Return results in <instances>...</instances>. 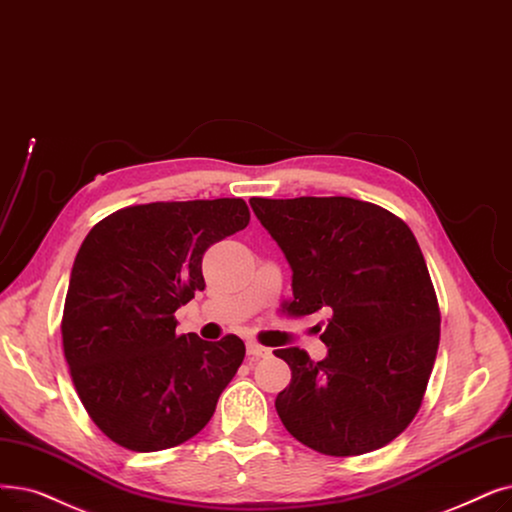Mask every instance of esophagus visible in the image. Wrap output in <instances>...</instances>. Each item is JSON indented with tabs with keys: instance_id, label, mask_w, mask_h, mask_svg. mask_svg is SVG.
I'll return each mask as SVG.
<instances>
[{
	"instance_id": "obj_1",
	"label": "esophagus",
	"mask_w": 512,
	"mask_h": 512,
	"mask_svg": "<svg viewBox=\"0 0 512 512\" xmlns=\"http://www.w3.org/2000/svg\"><path fill=\"white\" fill-rule=\"evenodd\" d=\"M247 353L251 355V358L259 360V358H268V355H270L272 351H270L268 347L259 345V343H253V341H249V343H247Z\"/></svg>"
}]
</instances>
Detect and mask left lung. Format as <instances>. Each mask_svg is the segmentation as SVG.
Returning <instances> with one entry per match:
<instances>
[{"label": "left lung", "mask_w": 512, "mask_h": 512, "mask_svg": "<svg viewBox=\"0 0 512 512\" xmlns=\"http://www.w3.org/2000/svg\"><path fill=\"white\" fill-rule=\"evenodd\" d=\"M249 203L293 270L286 309L328 316L322 362L299 347L274 351L291 368L276 397L282 425L328 456L387 446L416 416L439 347L437 297L412 230L347 196Z\"/></svg>", "instance_id": "left-lung-1"}]
</instances>
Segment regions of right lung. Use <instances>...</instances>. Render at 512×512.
I'll return each mask as SVG.
<instances>
[{
    "mask_svg": "<svg viewBox=\"0 0 512 512\" xmlns=\"http://www.w3.org/2000/svg\"><path fill=\"white\" fill-rule=\"evenodd\" d=\"M242 198L150 203L104 217L75 257L62 347L98 429L133 452L188 441L244 360L236 335L177 337L173 314L205 291L203 255L249 224Z\"/></svg>",
    "mask_w": 512,
    "mask_h": 512,
    "instance_id": "add662e5",
    "label": "right lung"
}]
</instances>
